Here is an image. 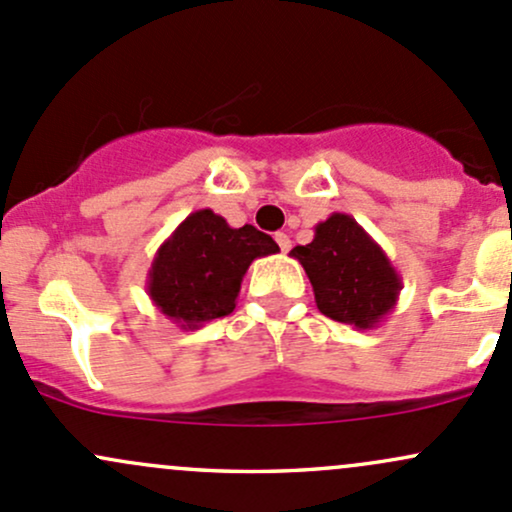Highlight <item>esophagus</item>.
Here are the masks:
<instances>
[{
	"instance_id": "34e87169",
	"label": "esophagus",
	"mask_w": 512,
	"mask_h": 512,
	"mask_svg": "<svg viewBox=\"0 0 512 512\" xmlns=\"http://www.w3.org/2000/svg\"><path fill=\"white\" fill-rule=\"evenodd\" d=\"M276 244L280 246V251H283V254H285V251H290V236L283 234V232H278L276 234Z\"/></svg>"
}]
</instances>
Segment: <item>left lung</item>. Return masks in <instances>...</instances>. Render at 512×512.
Wrapping results in <instances>:
<instances>
[{
  "instance_id": "8db88e82",
  "label": "left lung",
  "mask_w": 512,
  "mask_h": 512,
  "mask_svg": "<svg viewBox=\"0 0 512 512\" xmlns=\"http://www.w3.org/2000/svg\"><path fill=\"white\" fill-rule=\"evenodd\" d=\"M290 256L305 268L322 315L354 329H376L403 290L386 251L351 214H329L315 227V239Z\"/></svg>"
}]
</instances>
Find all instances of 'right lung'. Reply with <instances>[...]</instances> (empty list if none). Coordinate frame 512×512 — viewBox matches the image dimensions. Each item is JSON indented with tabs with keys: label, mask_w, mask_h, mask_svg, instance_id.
Here are the masks:
<instances>
[{
	"label": "right lung",
	"mask_w": 512,
	"mask_h": 512,
	"mask_svg": "<svg viewBox=\"0 0 512 512\" xmlns=\"http://www.w3.org/2000/svg\"><path fill=\"white\" fill-rule=\"evenodd\" d=\"M278 244L251 224L234 229L212 210L188 214L158 246L146 293L180 329L229 315L254 258L278 254Z\"/></svg>",
	"instance_id": "add662e5"
}]
</instances>
